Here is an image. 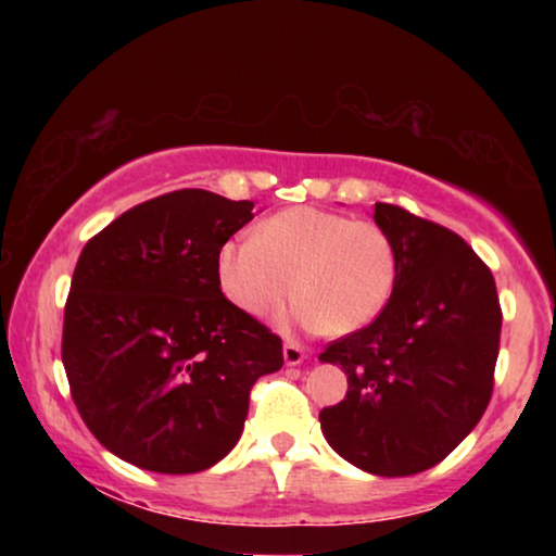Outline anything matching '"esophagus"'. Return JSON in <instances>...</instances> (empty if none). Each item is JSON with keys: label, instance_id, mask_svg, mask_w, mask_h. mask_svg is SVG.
<instances>
[{"label": "esophagus", "instance_id": "obj_1", "mask_svg": "<svg viewBox=\"0 0 556 556\" xmlns=\"http://www.w3.org/2000/svg\"><path fill=\"white\" fill-rule=\"evenodd\" d=\"M283 359H286L288 367H295V364H301L303 359H306V349L288 339L283 344Z\"/></svg>", "mask_w": 556, "mask_h": 556}]
</instances>
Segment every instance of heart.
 Masks as SVG:
<instances>
[{
	"label": "heart",
	"instance_id": "b5f03b06",
	"mask_svg": "<svg viewBox=\"0 0 556 556\" xmlns=\"http://www.w3.org/2000/svg\"><path fill=\"white\" fill-rule=\"evenodd\" d=\"M394 280L397 250L384 227L316 207L278 212L217 253V283L240 311L268 316L295 293V318L337 337L375 321Z\"/></svg>",
	"mask_w": 556,
	"mask_h": 556
}]
</instances>
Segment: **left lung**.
I'll return each instance as SVG.
<instances>
[{
	"label": "left lung",
	"instance_id": "1",
	"mask_svg": "<svg viewBox=\"0 0 556 556\" xmlns=\"http://www.w3.org/2000/svg\"><path fill=\"white\" fill-rule=\"evenodd\" d=\"M375 223L397 250V280L375 321L318 356L349 382L318 420L341 458L394 478L438 466L481 420L504 316L489 265L460 235L387 202Z\"/></svg>",
	"mask_w": 556,
	"mask_h": 556
}]
</instances>
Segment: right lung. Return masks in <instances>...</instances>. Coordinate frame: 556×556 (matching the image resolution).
I'll return each mask as SVG.
<instances>
[{
  "label": "right lung",
  "mask_w": 556,
  "mask_h": 556,
  "mask_svg": "<svg viewBox=\"0 0 556 556\" xmlns=\"http://www.w3.org/2000/svg\"><path fill=\"white\" fill-rule=\"evenodd\" d=\"M253 207L177 189L83 248L65 303V375L98 443L136 468L215 466L242 435L257 377L283 367L280 337L217 283L219 248Z\"/></svg>",
  "instance_id": "right-lung-1"
}]
</instances>
